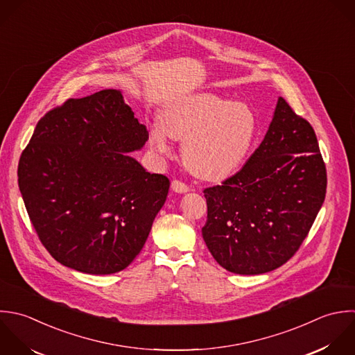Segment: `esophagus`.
Instances as JSON below:
<instances>
[{"mask_svg": "<svg viewBox=\"0 0 355 355\" xmlns=\"http://www.w3.org/2000/svg\"><path fill=\"white\" fill-rule=\"evenodd\" d=\"M171 189H173L174 192L184 193V192H188V191H189V187H188L185 182L180 181V180H173V181H171Z\"/></svg>", "mask_w": 355, "mask_h": 355, "instance_id": "obj_1", "label": "esophagus"}]
</instances>
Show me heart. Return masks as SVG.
I'll return each instance as SVG.
<instances>
[{"mask_svg": "<svg viewBox=\"0 0 355 355\" xmlns=\"http://www.w3.org/2000/svg\"><path fill=\"white\" fill-rule=\"evenodd\" d=\"M159 125L149 135L152 148L166 155L170 152L166 135L184 139L185 166L196 177L209 181L235 173L257 134V119L248 105L209 92L167 105Z\"/></svg>", "mask_w": 355, "mask_h": 355, "instance_id": "heart-1", "label": "heart"}]
</instances>
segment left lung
I'll return each mask as SVG.
<instances>
[{
    "label": "left lung",
    "mask_w": 355,
    "mask_h": 355,
    "mask_svg": "<svg viewBox=\"0 0 355 355\" xmlns=\"http://www.w3.org/2000/svg\"><path fill=\"white\" fill-rule=\"evenodd\" d=\"M327 167L313 125L281 96L270 128L246 164L203 189L202 235L230 272L279 268L300 249L327 195Z\"/></svg>",
    "instance_id": "obj_1"
}]
</instances>
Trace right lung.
<instances>
[{
  "label": "right lung",
  "instance_id": "1",
  "mask_svg": "<svg viewBox=\"0 0 355 355\" xmlns=\"http://www.w3.org/2000/svg\"><path fill=\"white\" fill-rule=\"evenodd\" d=\"M148 131L120 91L70 98L37 123L17 166V184L35 234L60 264L106 275L142 250L170 181L127 152Z\"/></svg>",
  "mask_w": 355,
  "mask_h": 355
}]
</instances>
